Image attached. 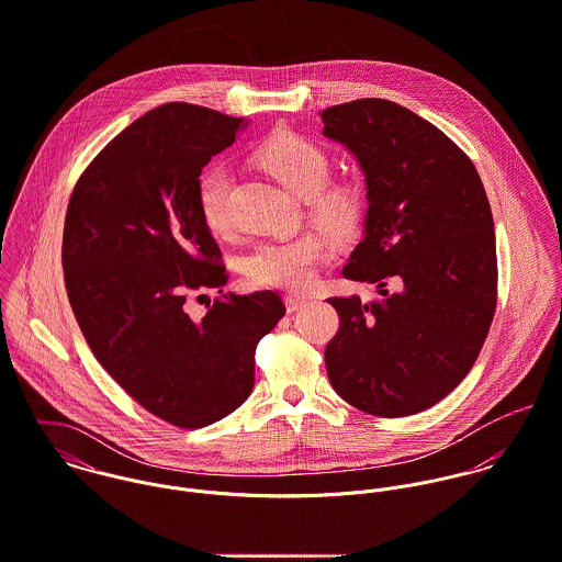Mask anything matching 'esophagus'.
Masks as SVG:
<instances>
[{
    "instance_id": "obj_1",
    "label": "esophagus",
    "mask_w": 562,
    "mask_h": 562,
    "mask_svg": "<svg viewBox=\"0 0 562 562\" xmlns=\"http://www.w3.org/2000/svg\"><path fill=\"white\" fill-rule=\"evenodd\" d=\"M284 304H286V313H297V311H302L308 302H306V300H302V297H293V295H289V297H284Z\"/></svg>"
}]
</instances>
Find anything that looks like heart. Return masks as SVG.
<instances>
[{"label":"heart","instance_id":"heart-1","mask_svg":"<svg viewBox=\"0 0 562 562\" xmlns=\"http://www.w3.org/2000/svg\"><path fill=\"white\" fill-rule=\"evenodd\" d=\"M256 158L289 191L306 198L308 213L319 227L335 236H351L358 229L367 209L364 187L351 176L328 182L330 154L326 147L297 132H278L260 145ZM229 187L232 173L222 162L206 167L198 178V209L215 234H227L232 227ZM335 249L333 236L308 229L258 243L245 256L243 269L256 286L304 291L315 282L319 267L335 256Z\"/></svg>","mask_w":562,"mask_h":562}]
</instances>
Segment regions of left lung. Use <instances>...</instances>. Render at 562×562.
Masks as SVG:
<instances>
[{
  "mask_svg": "<svg viewBox=\"0 0 562 562\" xmlns=\"http://www.w3.org/2000/svg\"><path fill=\"white\" fill-rule=\"evenodd\" d=\"M322 119L367 182L364 236L342 276L382 295L328 300L340 319L326 345L328 378L362 413L415 415L464 380L488 335L497 306L491 206L471 158L419 114L367 98Z\"/></svg>",
  "mask_w": 562,
  "mask_h": 562,
  "instance_id": "left-lung-1",
  "label": "left lung"
}]
</instances>
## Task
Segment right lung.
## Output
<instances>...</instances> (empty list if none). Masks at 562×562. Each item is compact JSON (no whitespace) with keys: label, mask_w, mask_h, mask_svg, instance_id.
Wrapping results in <instances>:
<instances>
[{"label":"right lung","mask_w":562,"mask_h":562,"mask_svg":"<svg viewBox=\"0 0 562 562\" xmlns=\"http://www.w3.org/2000/svg\"><path fill=\"white\" fill-rule=\"evenodd\" d=\"M247 125L204 106L154 109L91 160L65 232L67 297L93 356L147 413L204 428L254 389V353L286 308L276 291L224 295L222 249L198 209V178ZM223 295L204 318L188 297Z\"/></svg>","instance_id":"obj_1"}]
</instances>
